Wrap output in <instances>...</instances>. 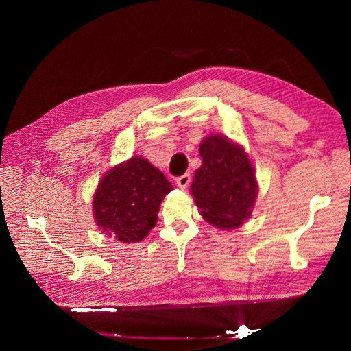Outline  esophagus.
<instances>
[{
	"mask_svg": "<svg viewBox=\"0 0 351 351\" xmlns=\"http://www.w3.org/2000/svg\"><path fill=\"white\" fill-rule=\"evenodd\" d=\"M190 180H192V177H190V174H183V176H180L178 178H177V182H176V184L182 189V190H184V189H187V186L190 184Z\"/></svg>",
	"mask_w": 351,
	"mask_h": 351,
	"instance_id": "34e87169",
	"label": "esophagus"
}]
</instances>
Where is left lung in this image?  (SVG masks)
<instances>
[{
  "instance_id": "obj_1",
  "label": "left lung",
  "mask_w": 351,
  "mask_h": 351,
  "mask_svg": "<svg viewBox=\"0 0 351 351\" xmlns=\"http://www.w3.org/2000/svg\"><path fill=\"white\" fill-rule=\"evenodd\" d=\"M192 193L200 214L218 228H236L252 214L258 193L256 177L243 147L224 136H209L199 146Z\"/></svg>"
}]
</instances>
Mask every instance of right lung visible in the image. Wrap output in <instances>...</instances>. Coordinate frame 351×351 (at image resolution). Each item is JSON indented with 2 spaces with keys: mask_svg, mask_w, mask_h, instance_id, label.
I'll use <instances>...</instances> for the list:
<instances>
[{
  "mask_svg": "<svg viewBox=\"0 0 351 351\" xmlns=\"http://www.w3.org/2000/svg\"><path fill=\"white\" fill-rule=\"evenodd\" d=\"M171 183L145 158L133 156L102 177L93 196L97 224L123 243L143 240L158 219Z\"/></svg>",
  "mask_w": 351,
  "mask_h": 351,
  "instance_id": "obj_1",
  "label": "right lung"
}]
</instances>
